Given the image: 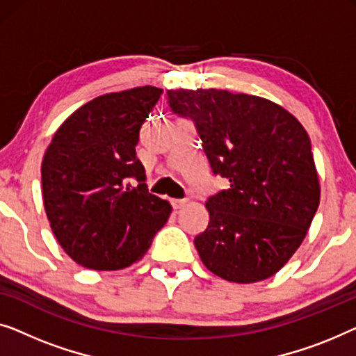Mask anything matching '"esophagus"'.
I'll use <instances>...</instances> for the list:
<instances>
[{
	"label": "esophagus",
	"instance_id": "obj_1",
	"mask_svg": "<svg viewBox=\"0 0 356 356\" xmlns=\"http://www.w3.org/2000/svg\"><path fill=\"white\" fill-rule=\"evenodd\" d=\"M171 204H172V208L177 211V209H180L185 204V200H182V198H172L171 200Z\"/></svg>",
	"mask_w": 356,
	"mask_h": 356
}]
</instances>
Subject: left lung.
Listing matches in <instances>:
<instances>
[{"label":"left lung","instance_id":"8db88e82","mask_svg":"<svg viewBox=\"0 0 356 356\" xmlns=\"http://www.w3.org/2000/svg\"><path fill=\"white\" fill-rule=\"evenodd\" d=\"M168 104L193 124L213 176L208 226L195 237L204 266L230 282L271 277L297 252L319 204L312 142L269 99L227 90H168Z\"/></svg>","mask_w":356,"mask_h":356}]
</instances>
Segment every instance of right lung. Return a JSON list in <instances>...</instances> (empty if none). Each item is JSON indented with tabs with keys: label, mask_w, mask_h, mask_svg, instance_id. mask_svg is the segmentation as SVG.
Returning a JSON list of instances; mask_svg holds the SVG:
<instances>
[{
	"label": "right lung",
	"mask_w": 356,
	"mask_h": 356,
	"mask_svg": "<svg viewBox=\"0 0 356 356\" xmlns=\"http://www.w3.org/2000/svg\"><path fill=\"white\" fill-rule=\"evenodd\" d=\"M161 93L145 85L92 99L63 122L44 153V211L59 245L80 266H130L171 214L166 200L148 192L135 153Z\"/></svg>",
	"instance_id": "right-lung-1"
}]
</instances>
